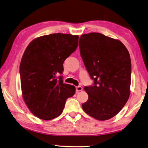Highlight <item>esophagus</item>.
I'll return each mask as SVG.
<instances>
[{"mask_svg":"<svg viewBox=\"0 0 148 148\" xmlns=\"http://www.w3.org/2000/svg\"><path fill=\"white\" fill-rule=\"evenodd\" d=\"M76 92H80V91H82L83 90V88L81 86H77V87H76Z\"/></svg>","mask_w":148,"mask_h":148,"instance_id":"esophagus-1","label":"esophagus"}]
</instances>
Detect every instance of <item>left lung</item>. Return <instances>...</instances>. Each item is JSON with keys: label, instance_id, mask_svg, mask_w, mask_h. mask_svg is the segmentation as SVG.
Instances as JSON below:
<instances>
[{"label": "left lung", "instance_id": "8db88e82", "mask_svg": "<svg viewBox=\"0 0 148 148\" xmlns=\"http://www.w3.org/2000/svg\"><path fill=\"white\" fill-rule=\"evenodd\" d=\"M79 47L85 66L94 81L92 85L84 88L88 98L82 108L96 120H109L119 113L130 97V53L119 40L95 32L82 35Z\"/></svg>", "mask_w": 148, "mask_h": 148}]
</instances>
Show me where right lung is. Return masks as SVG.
I'll use <instances>...</instances> for the list:
<instances>
[{"instance_id":"right-lung-1","label":"right lung","mask_w":148,"mask_h":148,"mask_svg":"<svg viewBox=\"0 0 148 148\" xmlns=\"http://www.w3.org/2000/svg\"><path fill=\"white\" fill-rule=\"evenodd\" d=\"M78 36L52 34L34 39L20 65L23 97L35 116L50 120L61 114L74 86L63 83V62L78 46Z\"/></svg>"}]
</instances>
